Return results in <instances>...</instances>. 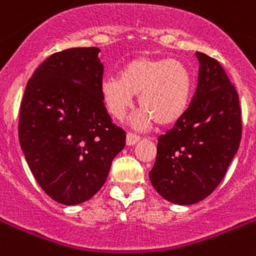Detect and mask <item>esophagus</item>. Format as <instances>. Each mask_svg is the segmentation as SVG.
I'll use <instances>...</instances> for the list:
<instances>
[{"label": "esophagus", "mask_w": 256, "mask_h": 256, "mask_svg": "<svg viewBox=\"0 0 256 256\" xmlns=\"http://www.w3.org/2000/svg\"><path fill=\"white\" fill-rule=\"evenodd\" d=\"M139 139H140V136L134 134V132H128V135H126V143H128V146H134Z\"/></svg>", "instance_id": "34e87169"}]
</instances>
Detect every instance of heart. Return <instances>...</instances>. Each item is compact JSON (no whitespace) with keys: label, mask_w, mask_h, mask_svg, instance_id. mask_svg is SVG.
Instances as JSON below:
<instances>
[{"label":"heart","mask_w":256,"mask_h":256,"mask_svg":"<svg viewBox=\"0 0 256 256\" xmlns=\"http://www.w3.org/2000/svg\"><path fill=\"white\" fill-rule=\"evenodd\" d=\"M104 105L116 120H122L138 96L140 113L132 120L144 128L175 124L186 113L192 96L188 68L175 59L136 58L122 68L120 78H108L100 85Z\"/></svg>","instance_id":"heart-1"}]
</instances>
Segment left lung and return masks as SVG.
<instances>
[{
	"label": "left lung",
	"instance_id": "8db88e82",
	"mask_svg": "<svg viewBox=\"0 0 256 256\" xmlns=\"http://www.w3.org/2000/svg\"><path fill=\"white\" fill-rule=\"evenodd\" d=\"M200 70L192 101L175 126L158 138L148 176L167 201L190 205L206 198L225 178L242 138L236 86L220 62L196 54Z\"/></svg>",
	"mask_w": 256,
	"mask_h": 256
}]
</instances>
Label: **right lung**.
I'll return each mask as SVG.
<instances>
[{
	"label": "right lung",
	"mask_w": 256,
	"mask_h": 256,
	"mask_svg": "<svg viewBox=\"0 0 256 256\" xmlns=\"http://www.w3.org/2000/svg\"><path fill=\"white\" fill-rule=\"evenodd\" d=\"M98 52L76 47L48 56L27 81L20 102L18 136L27 164L40 188L64 205L94 196L126 144L100 92Z\"/></svg>",
	"instance_id": "add662e5"
}]
</instances>
